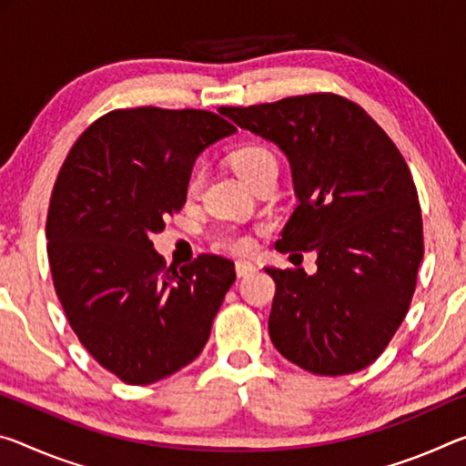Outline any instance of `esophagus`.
Instances as JSON below:
<instances>
[{
    "label": "esophagus",
    "mask_w": 466,
    "mask_h": 466,
    "mask_svg": "<svg viewBox=\"0 0 466 466\" xmlns=\"http://www.w3.org/2000/svg\"><path fill=\"white\" fill-rule=\"evenodd\" d=\"M253 271H257V265L253 261H245V259L236 261V273H238L240 278H245V276H248V273H253Z\"/></svg>",
    "instance_id": "1"
}]
</instances>
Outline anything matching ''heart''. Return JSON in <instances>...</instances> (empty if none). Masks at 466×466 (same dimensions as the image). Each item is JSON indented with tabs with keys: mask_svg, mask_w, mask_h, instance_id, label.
<instances>
[{
	"mask_svg": "<svg viewBox=\"0 0 466 466\" xmlns=\"http://www.w3.org/2000/svg\"><path fill=\"white\" fill-rule=\"evenodd\" d=\"M232 167L234 172L240 176V180L250 187V184L257 178H261L263 174L278 172V161L273 157V153L269 149H265V147L247 145L232 155ZM198 182H201V178L197 176L193 184H190V188H197ZM219 245L230 250H238L240 253V250L250 248V238L236 232H228L219 238Z\"/></svg>",
	"mask_w": 466,
	"mask_h": 466,
	"instance_id": "heart-1",
	"label": "heart"
}]
</instances>
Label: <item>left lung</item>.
<instances>
[{"label": "left lung", "instance_id": "obj_1", "mask_svg": "<svg viewBox=\"0 0 466 466\" xmlns=\"http://www.w3.org/2000/svg\"><path fill=\"white\" fill-rule=\"evenodd\" d=\"M219 114L286 155L299 205L276 248L317 253L313 276L265 268L276 282L273 346L315 375L360 371L409 313L423 259L409 166L363 107L331 93Z\"/></svg>", "mask_w": 466, "mask_h": 466}]
</instances>
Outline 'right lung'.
<instances>
[{"label": "right lung", "instance_id": "add662e5", "mask_svg": "<svg viewBox=\"0 0 466 466\" xmlns=\"http://www.w3.org/2000/svg\"><path fill=\"white\" fill-rule=\"evenodd\" d=\"M236 128L203 109H116L93 122L51 193L47 255L80 344L116 378L147 386L201 354L234 263L166 268L151 234L187 201L198 155Z\"/></svg>", "mask_w": 466, "mask_h": 466}]
</instances>
